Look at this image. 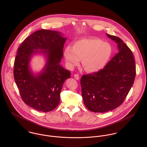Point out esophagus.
Masks as SVG:
<instances>
[{
  "label": "esophagus",
  "instance_id": "esophagus-1",
  "mask_svg": "<svg viewBox=\"0 0 147 147\" xmlns=\"http://www.w3.org/2000/svg\"><path fill=\"white\" fill-rule=\"evenodd\" d=\"M74 78L76 79V80H79L80 79V77H79V75L78 74H75L74 75Z\"/></svg>",
  "mask_w": 147,
  "mask_h": 147
}]
</instances>
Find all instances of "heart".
<instances>
[{
    "label": "heart",
    "instance_id": "obj_1",
    "mask_svg": "<svg viewBox=\"0 0 147 147\" xmlns=\"http://www.w3.org/2000/svg\"><path fill=\"white\" fill-rule=\"evenodd\" d=\"M113 53L111 45L96 38H83L74 42L72 47L64 48L63 55L69 68L78 65L82 59V65L88 72H97L110 60Z\"/></svg>",
    "mask_w": 147,
    "mask_h": 147
}]
</instances>
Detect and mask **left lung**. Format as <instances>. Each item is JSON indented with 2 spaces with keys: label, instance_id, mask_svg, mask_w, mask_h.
<instances>
[{
  "label": "left lung",
  "instance_id": "1",
  "mask_svg": "<svg viewBox=\"0 0 147 147\" xmlns=\"http://www.w3.org/2000/svg\"><path fill=\"white\" fill-rule=\"evenodd\" d=\"M106 36L117 43L118 53L102 70L84 75L80 80L84 105L96 113L107 112L121 105L136 75L131 50L119 37Z\"/></svg>",
  "mask_w": 147,
  "mask_h": 147
}]
</instances>
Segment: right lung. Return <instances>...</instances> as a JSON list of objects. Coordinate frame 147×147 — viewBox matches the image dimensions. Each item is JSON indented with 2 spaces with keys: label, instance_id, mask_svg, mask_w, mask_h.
<instances>
[{
  "label": "right lung",
  "instance_id": "add662e5",
  "mask_svg": "<svg viewBox=\"0 0 147 147\" xmlns=\"http://www.w3.org/2000/svg\"><path fill=\"white\" fill-rule=\"evenodd\" d=\"M66 40L60 32L41 29L28 37L18 49L14 79L24 102L35 110L48 112L59 104L63 84L71 78L70 71L59 63ZM36 55H41L45 60L38 73H34L30 66L32 58Z\"/></svg>",
  "mask_w": 147,
  "mask_h": 147
}]
</instances>
